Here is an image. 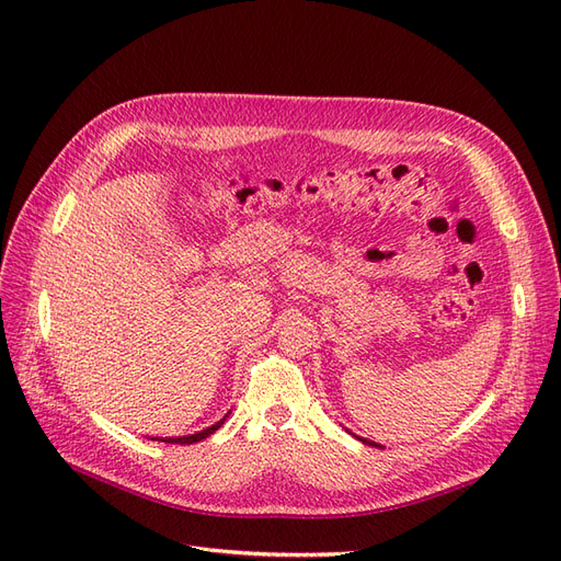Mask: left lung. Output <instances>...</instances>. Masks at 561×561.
Here are the masks:
<instances>
[{
    "instance_id": "8db88e82",
    "label": "left lung",
    "mask_w": 561,
    "mask_h": 561,
    "mask_svg": "<svg viewBox=\"0 0 561 561\" xmlns=\"http://www.w3.org/2000/svg\"><path fill=\"white\" fill-rule=\"evenodd\" d=\"M363 445H369V447H381V445H377V443H371V439H365V437H358Z\"/></svg>"
}]
</instances>
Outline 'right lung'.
Here are the masks:
<instances>
[{"label":"right lung","instance_id":"obj_1","mask_svg":"<svg viewBox=\"0 0 561 561\" xmlns=\"http://www.w3.org/2000/svg\"><path fill=\"white\" fill-rule=\"evenodd\" d=\"M227 419V416H225ZM225 419H219L217 423H213V426L203 428L201 433H194V435H182V437H151V439H159V443H171V445H194V443H201V439H206L208 435H213L219 426H222Z\"/></svg>","mask_w":561,"mask_h":561}]
</instances>
